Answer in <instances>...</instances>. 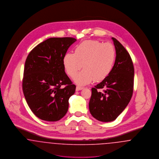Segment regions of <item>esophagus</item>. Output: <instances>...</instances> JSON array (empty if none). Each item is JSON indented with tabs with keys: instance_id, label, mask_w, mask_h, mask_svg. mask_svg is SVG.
Returning a JSON list of instances; mask_svg holds the SVG:
<instances>
[{
	"instance_id": "34e87169",
	"label": "esophagus",
	"mask_w": 159,
	"mask_h": 159,
	"mask_svg": "<svg viewBox=\"0 0 159 159\" xmlns=\"http://www.w3.org/2000/svg\"><path fill=\"white\" fill-rule=\"evenodd\" d=\"M82 89H83V87L82 86H76V91H80V90H82Z\"/></svg>"
}]
</instances>
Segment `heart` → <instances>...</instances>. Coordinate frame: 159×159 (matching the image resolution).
Instances as JSON below:
<instances>
[{
    "label": "heart",
    "mask_w": 159,
    "mask_h": 159,
    "mask_svg": "<svg viewBox=\"0 0 159 159\" xmlns=\"http://www.w3.org/2000/svg\"><path fill=\"white\" fill-rule=\"evenodd\" d=\"M116 50L111 43L96 40L82 42L75 49V53L68 52L64 57L63 65L67 75L74 77L76 83L86 84L92 80L100 82L108 76L113 68Z\"/></svg>",
    "instance_id": "heart-1"
}]
</instances>
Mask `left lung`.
<instances>
[{
  "mask_svg": "<svg viewBox=\"0 0 159 159\" xmlns=\"http://www.w3.org/2000/svg\"><path fill=\"white\" fill-rule=\"evenodd\" d=\"M116 57L110 74L92 88L89 111L99 121H113L128 106L132 97L134 67L131 57L124 46L112 38ZM104 89L102 91H98Z\"/></svg>",
  "mask_w": 159,
  "mask_h": 159,
  "instance_id": "8db88e82",
  "label": "left lung"
}]
</instances>
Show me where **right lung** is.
<instances>
[{"mask_svg": "<svg viewBox=\"0 0 159 159\" xmlns=\"http://www.w3.org/2000/svg\"><path fill=\"white\" fill-rule=\"evenodd\" d=\"M73 38H51L34 47L25 62L23 91L31 111L41 120L58 121L67 113L76 90L65 72L63 58ZM65 87L62 89L61 86Z\"/></svg>", "mask_w": 159, "mask_h": 159, "instance_id": "1", "label": "right lung"}]
</instances>
